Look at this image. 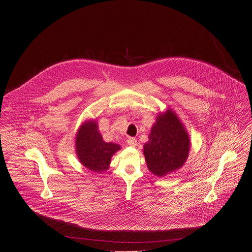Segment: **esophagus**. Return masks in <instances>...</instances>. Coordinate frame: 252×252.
Here are the masks:
<instances>
[{
	"label": "esophagus",
	"instance_id": "obj_1",
	"mask_svg": "<svg viewBox=\"0 0 252 252\" xmlns=\"http://www.w3.org/2000/svg\"><path fill=\"white\" fill-rule=\"evenodd\" d=\"M126 143H127V145H128L129 147H132V148H134V147L136 146L137 141H136V138H134V137H129V138H127V140H126Z\"/></svg>",
	"mask_w": 252,
	"mask_h": 252
}]
</instances>
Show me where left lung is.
Instances as JSON below:
<instances>
[{
	"label": "left lung",
	"instance_id": "obj_1",
	"mask_svg": "<svg viewBox=\"0 0 252 252\" xmlns=\"http://www.w3.org/2000/svg\"><path fill=\"white\" fill-rule=\"evenodd\" d=\"M143 146L149 169L158 176L182 167L189 152V138L182 123L170 110L160 115Z\"/></svg>",
	"mask_w": 252,
	"mask_h": 252
}]
</instances>
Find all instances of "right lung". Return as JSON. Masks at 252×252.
Returning a JSON list of instances; mask_svg holds the SVG:
<instances>
[{"mask_svg": "<svg viewBox=\"0 0 252 252\" xmlns=\"http://www.w3.org/2000/svg\"><path fill=\"white\" fill-rule=\"evenodd\" d=\"M77 155L87 168L93 171H103L109 168L113 155L121 149L117 143L104 142L97 130V125L92 121L84 124L76 139Z\"/></svg>", "mask_w": 252, "mask_h": 252, "instance_id": "right-lung-1", "label": "right lung"}]
</instances>
